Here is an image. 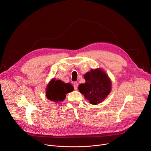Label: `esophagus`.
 Instances as JSON below:
<instances>
[{"label":"esophagus","mask_w":151,"mask_h":151,"mask_svg":"<svg viewBox=\"0 0 151 151\" xmlns=\"http://www.w3.org/2000/svg\"><path fill=\"white\" fill-rule=\"evenodd\" d=\"M78 87V82H74V83H73V87H74V89H75V90H77Z\"/></svg>","instance_id":"1"}]
</instances>
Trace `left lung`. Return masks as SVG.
Segmentation results:
<instances>
[{"label": "left lung", "mask_w": 151, "mask_h": 151, "mask_svg": "<svg viewBox=\"0 0 151 151\" xmlns=\"http://www.w3.org/2000/svg\"><path fill=\"white\" fill-rule=\"evenodd\" d=\"M85 83L79 85V91L92 104L103 101L111 90V81L100 69L91 70L84 75Z\"/></svg>", "instance_id": "left-lung-1"}]
</instances>
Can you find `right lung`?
<instances>
[{
	"instance_id": "1",
	"label": "right lung",
	"mask_w": 151,
	"mask_h": 151,
	"mask_svg": "<svg viewBox=\"0 0 151 151\" xmlns=\"http://www.w3.org/2000/svg\"><path fill=\"white\" fill-rule=\"evenodd\" d=\"M73 90V87L70 83H64L60 80L52 79L47 86L46 96L51 101H62L65 99L66 94Z\"/></svg>"
}]
</instances>
